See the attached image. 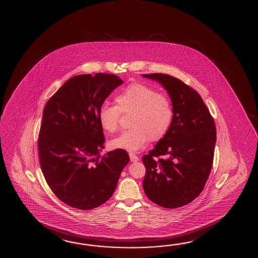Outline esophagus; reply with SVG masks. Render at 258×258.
Listing matches in <instances>:
<instances>
[{
	"mask_svg": "<svg viewBox=\"0 0 258 258\" xmlns=\"http://www.w3.org/2000/svg\"><path fill=\"white\" fill-rule=\"evenodd\" d=\"M130 159H131V161L133 162V163H136L139 161V157H138L137 155H135L134 153H130Z\"/></svg>",
	"mask_w": 258,
	"mask_h": 258,
	"instance_id": "1",
	"label": "esophagus"
}]
</instances>
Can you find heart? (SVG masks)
Listing matches in <instances>:
<instances>
[{"label": "heart", "instance_id": "b5f03b06", "mask_svg": "<svg viewBox=\"0 0 258 258\" xmlns=\"http://www.w3.org/2000/svg\"><path fill=\"white\" fill-rule=\"evenodd\" d=\"M116 105L103 104L98 120L105 132L114 133L118 128L122 114L132 113L128 131L111 141L113 149L136 153L148 141L157 142L167 133L174 118V106L168 96L145 84H130L115 97Z\"/></svg>", "mask_w": 258, "mask_h": 258}]
</instances>
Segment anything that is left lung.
<instances>
[{
    "instance_id": "8db88e82",
    "label": "left lung",
    "mask_w": 258,
    "mask_h": 258,
    "mask_svg": "<svg viewBox=\"0 0 258 258\" xmlns=\"http://www.w3.org/2000/svg\"><path fill=\"white\" fill-rule=\"evenodd\" d=\"M167 91L174 118L167 133L142 157L143 189L155 204L175 209L200 196L211 173L216 126L200 94L168 74H142Z\"/></svg>"
}]
</instances>
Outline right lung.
I'll return each mask as SVG.
<instances>
[{
  "mask_svg": "<svg viewBox=\"0 0 258 258\" xmlns=\"http://www.w3.org/2000/svg\"><path fill=\"white\" fill-rule=\"evenodd\" d=\"M123 84L115 74H81L66 81L43 110L38 155L44 177L65 204L83 211L110 199L130 162L116 149L101 156L105 137L98 111Z\"/></svg>",
  "mask_w": 258,
  "mask_h": 258,
  "instance_id": "right-lung-1",
  "label": "right lung"
}]
</instances>
